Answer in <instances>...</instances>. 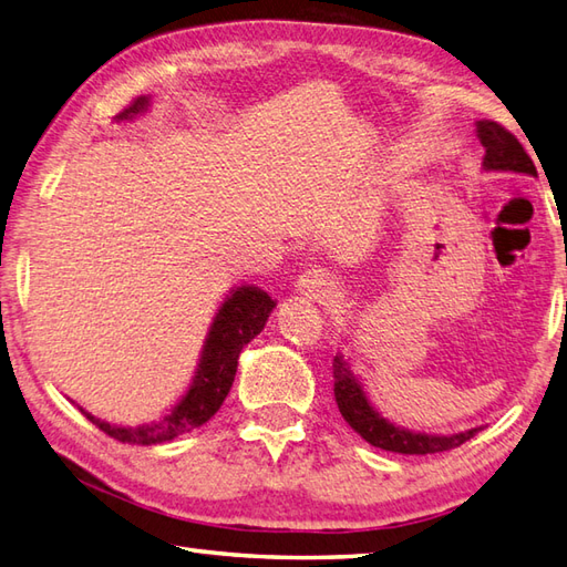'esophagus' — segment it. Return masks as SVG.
<instances>
[{
	"label": "esophagus",
	"mask_w": 567,
	"mask_h": 567,
	"mask_svg": "<svg viewBox=\"0 0 567 567\" xmlns=\"http://www.w3.org/2000/svg\"><path fill=\"white\" fill-rule=\"evenodd\" d=\"M297 287H299V295H305L307 299H317V302H323V299L333 297L336 292V282L331 280V275L319 268L307 270L302 277H299Z\"/></svg>",
	"instance_id": "esophagus-1"
}]
</instances>
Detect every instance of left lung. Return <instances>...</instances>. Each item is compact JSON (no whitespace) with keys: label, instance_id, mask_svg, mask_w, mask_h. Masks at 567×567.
Returning <instances> with one entry per match:
<instances>
[{"label":"left lung","instance_id":"8db88e82","mask_svg":"<svg viewBox=\"0 0 567 567\" xmlns=\"http://www.w3.org/2000/svg\"><path fill=\"white\" fill-rule=\"evenodd\" d=\"M477 136L485 146V167L487 171H512V173H526L536 175V165L528 158V153L512 131L504 128L497 122L483 118L477 122ZM333 394L336 404H339L341 416L348 421V426L358 431L370 445L382 451L402 453V455H426V453H443L457 449L465 441L475 436L480 429H470L463 433H453V436H429V433L406 431L390 424L382 419L375 409L370 406L368 396L360 388L358 378L353 375L351 365L343 355L333 358Z\"/></svg>","mask_w":567,"mask_h":567}]
</instances>
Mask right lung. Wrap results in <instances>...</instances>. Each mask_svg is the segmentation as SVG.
<instances>
[{
	"label": "right lung",
	"mask_w": 567,
	"mask_h": 567,
	"mask_svg": "<svg viewBox=\"0 0 567 567\" xmlns=\"http://www.w3.org/2000/svg\"><path fill=\"white\" fill-rule=\"evenodd\" d=\"M146 106L148 100L138 97L116 118L136 116L138 112L146 110ZM272 309L275 302L268 297V292L258 290V287L244 285L238 287L231 297H226L219 315L214 317L207 341H204L195 382L189 384L183 400L173 406V412L165 414L161 421H153V424L146 426L126 429L106 424V421L94 419L92 414H87V419L94 426H100L106 436L131 445L165 443L183 436V433L192 429L207 424V421L219 412L228 390H231L240 351H244L246 343H250V339H256L262 331Z\"/></svg>",
	"instance_id": "1"
}]
</instances>
